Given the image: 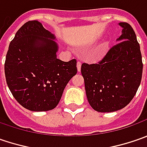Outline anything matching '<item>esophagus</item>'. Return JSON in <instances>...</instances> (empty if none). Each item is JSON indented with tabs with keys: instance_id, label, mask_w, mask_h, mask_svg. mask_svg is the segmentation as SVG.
Segmentation results:
<instances>
[{
	"instance_id": "obj_1",
	"label": "esophagus",
	"mask_w": 147,
	"mask_h": 147,
	"mask_svg": "<svg viewBox=\"0 0 147 147\" xmlns=\"http://www.w3.org/2000/svg\"><path fill=\"white\" fill-rule=\"evenodd\" d=\"M77 69H78V72H80L81 71V63L80 62H78L77 63Z\"/></svg>"
}]
</instances>
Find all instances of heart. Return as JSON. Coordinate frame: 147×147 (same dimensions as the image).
<instances>
[{
    "mask_svg": "<svg viewBox=\"0 0 147 147\" xmlns=\"http://www.w3.org/2000/svg\"><path fill=\"white\" fill-rule=\"evenodd\" d=\"M108 46H109V42H105L100 47L94 49L89 55L90 59L92 60H98L99 59H100L104 55V52L106 51V49L108 48Z\"/></svg>",
    "mask_w": 147,
    "mask_h": 147,
    "instance_id": "b5f03b06",
    "label": "heart"
}]
</instances>
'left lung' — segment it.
<instances>
[{"instance_id": "1", "label": "left lung", "mask_w": 147, "mask_h": 147, "mask_svg": "<svg viewBox=\"0 0 147 147\" xmlns=\"http://www.w3.org/2000/svg\"><path fill=\"white\" fill-rule=\"evenodd\" d=\"M122 34L119 43L98 64H82L88 102L98 112H115L133 100L142 75V60L135 32L127 23H119Z\"/></svg>"}]
</instances>
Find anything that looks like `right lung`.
I'll return each instance as SVG.
<instances>
[{
    "label": "right lung",
    "mask_w": 147,
    "mask_h": 147,
    "mask_svg": "<svg viewBox=\"0 0 147 147\" xmlns=\"http://www.w3.org/2000/svg\"><path fill=\"white\" fill-rule=\"evenodd\" d=\"M55 36L37 20L25 23L9 46L5 74L9 89L23 107L47 111L60 100L67 83L77 74L76 59H57Z\"/></svg>",
    "instance_id": "add662e5"
}]
</instances>
